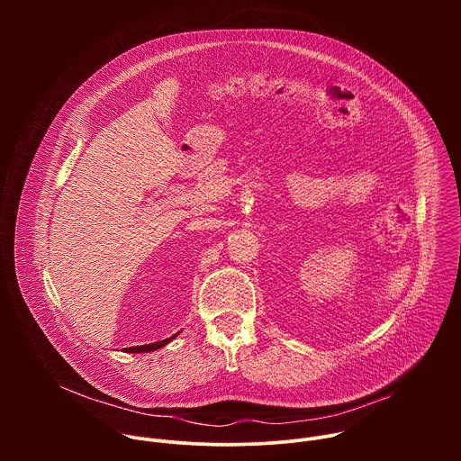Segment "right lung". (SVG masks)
Here are the masks:
<instances>
[{
    "label": "right lung",
    "instance_id": "right-lung-1",
    "mask_svg": "<svg viewBox=\"0 0 461 461\" xmlns=\"http://www.w3.org/2000/svg\"><path fill=\"white\" fill-rule=\"evenodd\" d=\"M180 332H176L175 336H171V338H167V339H162V341H158V343H149V345H140V347H129V348H123L125 352H129V354H142V352H155V350H158V348H162V347H166L167 343H171L176 336H178Z\"/></svg>",
    "mask_w": 461,
    "mask_h": 461
}]
</instances>
